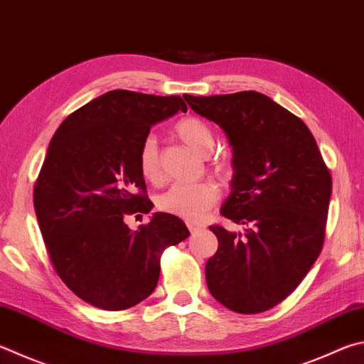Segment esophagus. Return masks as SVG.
<instances>
[{"mask_svg":"<svg viewBox=\"0 0 364 364\" xmlns=\"http://www.w3.org/2000/svg\"><path fill=\"white\" fill-rule=\"evenodd\" d=\"M186 224H188V229H189L191 232H193V234H196L197 230L203 229V224H200V223H196V221H188Z\"/></svg>","mask_w":364,"mask_h":364,"instance_id":"esophagus-1","label":"esophagus"}]
</instances>
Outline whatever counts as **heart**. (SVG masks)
Instances as JSON below:
<instances>
[{
  "mask_svg": "<svg viewBox=\"0 0 364 364\" xmlns=\"http://www.w3.org/2000/svg\"><path fill=\"white\" fill-rule=\"evenodd\" d=\"M176 135L188 144L191 149L202 156H208L215 146V135L207 122L199 117H184L175 125ZM138 167L144 180L157 183L161 180L159 149L157 138L146 135L141 141L138 153ZM211 167L218 175L229 173V162L226 159H216ZM218 199V189L213 183H175L162 193L157 199V205L165 213L184 218V220H199L205 211L213 207Z\"/></svg>",
  "mask_w": 364,
  "mask_h": 364,
  "instance_id": "b5f03b06",
  "label": "heart"
}]
</instances>
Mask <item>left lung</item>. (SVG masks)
<instances>
[{
	"instance_id": "obj_1",
	"label": "left lung",
	"mask_w": 364,
	"mask_h": 364,
	"mask_svg": "<svg viewBox=\"0 0 364 364\" xmlns=\"http://www.w3.org/2000/svg\"><path fill=\"white\" fill-rule=\"evenodd\" d=\"M184 100L220 125L232 146L230 194L220 211L245 226H210L218 251L205 266L207 287L237 314L266 312L294 291L320 255L331 175L307 125L267 95Z\"/></svg>"
}]
</instances>
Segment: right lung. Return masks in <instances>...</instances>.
<instances>
[{
	"mask_svg": "<svg viewBox=\"0 0 364 364\" xmlns=\"http://www.w3.org/2000/svg\"><path fill=\"white\" fill-rule=\"evenodd\" d=\"M186 102L109 90L60 124L36 181L35 211L57 274L82 301L124 310L154 291L162 251L189 237L180 218L153 213L138 230L125 215L153 210L138 167L141 141L154 124Z\"/></svg>",
	"mask_w": 364,
	"mask_h": 364,
	"instance_id": "right-lung-1",
	"label": "right lung"
}]
</instances>
